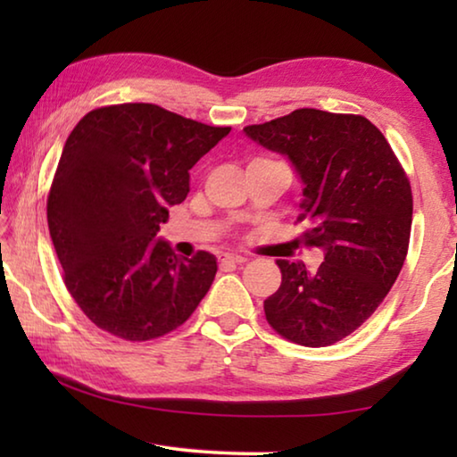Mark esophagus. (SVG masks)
Returning a JSON list of instances; mask_svg holds the SVG:
<instances>
[{
  "label": "esophagus",
  "instance_id": "esophagus-1",
  "mask_svg": "<svg viewBox=\"0 0 457 457\" xmlns=\"http://www.w3.org/2000/svg\"><path fill=\"white\" fill-rule=\"evenodd\" d=\"M245 258L239 256V253H226V256L221 258V264H234V266H239L244 264Z\"/></svg>",
  "mask_w": 457,
  "mask_h": 457
}]
</instances>
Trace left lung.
Returning a JSON list of instances; mask_svg holds the SVG:
<instances>
[{
	"mask_svg": "<svg viewBox=\"0 0 457 457\" xmlns=\"http://www.w3.org/2000/svg\"><path fill=\"white\" fill-rule=\"evenodd\" d=\"M244 133L292 163L303 183L298 242L324 256L316 272L276 262L282 284L264 300L266 319L292 343H337L377 311L403 268L413 218L407 177L381 130L359 114L298 108Z\"/></svg>",
	"mask_w": 457,
	"mask_h": 457,
	"instance_id": "obj_1",
	"label": "left lung"
}]
</instances>
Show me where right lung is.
<instances>
[{"label":"right lung","mask_w":457,"mask_h":457,"mask_svg":"<svg viewBox=\"0 0 457 457\" xmlns=\"http://www.w3.org/2000/svg\"><path fill=\"white\" fill-rule=\"evenodd\" d=\"M229 130L149 103L96 108L74 127L48 228L66 288L98 328L125 340L163 337L210 290L213 253L177 258L157 231L187 197L189 169Z\"/></svg>","instance_id":"add662e5"}]
</instances>
